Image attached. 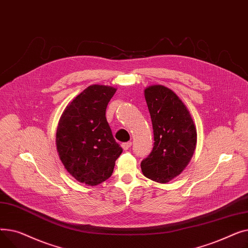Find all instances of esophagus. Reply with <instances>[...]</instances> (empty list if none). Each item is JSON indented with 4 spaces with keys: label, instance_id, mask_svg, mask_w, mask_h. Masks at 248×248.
Here are the masks:
<instances>
[{
    "label": "esophagus",
    "instance_id": "obj_1",
    "mask_svg": "<svg viewBox=\"0 0 248 248\" xmlns=\"http://www.w3.org/2000/svg\"><path fill=\"white\" fill-rule=\"evenodd\" d=\"M122 147H123V149H124V151L128 150L129 148H131V147H132V141H127V142H123V144H122Z\"/></svg>",
    "mask_w": 248,
    "mask_h": 248
}]
</instances>
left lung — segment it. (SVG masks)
Wrapping results in <instances>:
<instances>
[{
	"label": "left lung",
	"instance_id": "1",
	"mask_svg": "<svg viewBox=\"0 0 248 248\" xmlns=\"http://www.w3.org/2000/svg\"><path fill=\"white\" fill-rule=\"evenodd\" d=\"M154 129V148L140 163L147 178L167 183L183 172L196 148L197 132L192 116L173 90L163 85L145 89Z\"/></svg>",
	"mask_w": 248,
	"mask_h": 248
}]
</instances>
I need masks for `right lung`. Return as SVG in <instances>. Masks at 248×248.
<instances>
[{
  "mask_svg": "<svg viewBox=\"0 0 248 248\" xmlns=\"http://www.w3.org/2000/svg\"><path fill=\"white\" fill-rule=\"evenodd\" d=\"M116 88L90 85L65 108L56 132L59 158L78 182L95 186L108 180L123 149L106 117Z\"/></svg>",
  "mask_w": 248,
  "mask_h": 248,
  "instance_id": "1",
  "label": "right lung"
}]
</instances>
